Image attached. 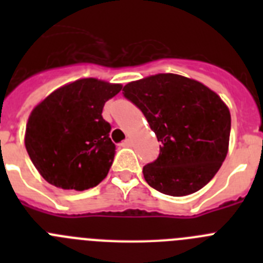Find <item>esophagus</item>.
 I'll list each match as a JSON object with an SVG mask.
<instances>
[{
    "mask_svg": "<svg viewBox=\"0 0 263 263\" xmlns=\"http://www.w3.org/2000/svg\"><path fill=\"white\" fill-rule=\"evenodd\" d=\"M121 146H124V147H129V146H132V139H130V138L125 139L124 142L121 143Z\"/></svg>",
    "mask_w": 263,
    "mask_h": 263,
    "instance_id": "34e87169",
    "label": "esophagus"
}]
</instances>
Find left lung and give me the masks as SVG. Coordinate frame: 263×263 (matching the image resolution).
Returning a JSON list of instances; mask_svg holds the SVG:
<instances>
[{"mask_svg":"<svg viewBox=\"0 0 263 263\" xmlns=\"http://www.w3.org/2000/svg\"><path fill=\"white\" fill-rule=\"evenodd\" d=\"M122 90L142 110L160 142L158 159L143 167L148 185L170 196L201 190L229 148L231 111L221 97L200 81L176 73L147 76Z\"/></svg>","mask_w":263,"mask_h":263,"instance_id":"1","label":"left lung"}]
</instances>
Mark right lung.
I'll list each match as a JSON object with an SVG mask.
<instances>
[{"instance_id":"1","label":"right lung","mask_w":263,"mask_h":263,"mask_svg":"<svg viewBox=\"0 0 263 263\" xmlns=\"http://www.w3.org/2000/svg\"><path fill=\"white\" fill-rule=\"evenodd\" d=\"M121 89V84L105 80L79 79L55 89L32 109L25 146L46 182L84 191L105 179L116 146L101 113Z\"/></svg>"}]
</instances>
